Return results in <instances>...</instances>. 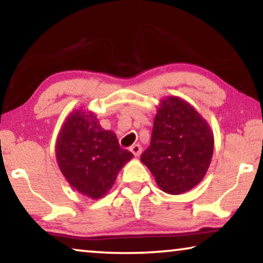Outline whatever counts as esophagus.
<instances>
[{"label": "esophagus", "instance_id": "1", "mask_svg": "<svg viewBox=\"0 0 263 263\" xmlns=\"http://www.w3.org/2000/svg\"><path fill=\"white\" fill-rule=\"evenodd\" d=\"M130 152L134 154L135 157H139L140 154H141V152H142V147L140 146V145H133L130 147Z\"/></svg>", "mask_w": 263, "mask_h": 263}]
</instances>
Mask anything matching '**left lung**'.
I'll return each instance as SVG.
<instances>
[{"instance_id":"1","label":"left lung","mask_w":263,"mask_h":263,"mask_svg":"<svg viewBox=\"0 0 263 263\" xmlns=\"http://www.w3.org/2000/svg\"><path fill=\"white\" fill-rule=\"evenodd\" d=\"M213 148L206 120L185 100L167 97L158 106L151 145L140 159L163 192L178 195L202 181Z\"/></svg>"}]
</instances>
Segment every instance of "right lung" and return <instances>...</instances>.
I'll return each instance as SVG.
<instances>
[{"mask_svg":"<svg viewBox=\"0 0 263 263\" xmlns=\"http://www.w3.org/2000/svg\"><path fill=\"white\" fill-rule=\"evenodd\" d=\"M133 158L120 147L114 132L100 127L91 111L75 110L61 128L56 160L68 183L79 193L100 199L112 188L118 172Z\"/></svg>","mask_w":263,"mask_h":263,"instance_id":"add662e5","label":"right lung"}]
</instances>
